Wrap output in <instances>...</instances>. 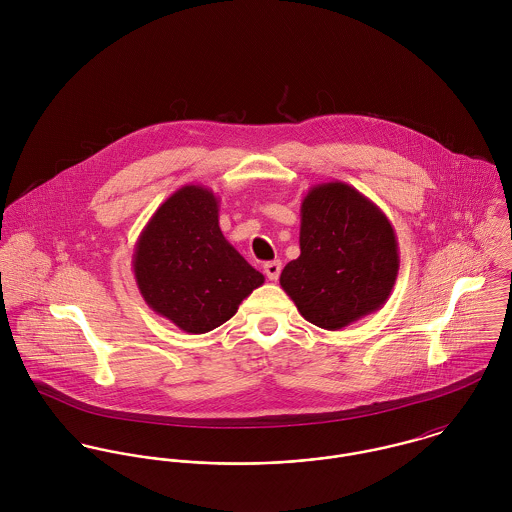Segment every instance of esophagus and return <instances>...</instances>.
Masks as SVG:
<instances>
[{
	"label": "esophagus",
	"mask_w": 512,
	"mask_h": 512,
	"mask_svg": "<svg viewBox=\"0 0 512 512\" xmlns=\"http://www.w3.org/2000/svg\"><path fill=\"white\" fill-rule=\"evenodd\" d=\"M264 272H266V276H268L270 282H278L280 272H282V262H280V260L266 262V264H264Z\"/></svg>",
	"instance_id": "esophagus-1"
}]
</instances>
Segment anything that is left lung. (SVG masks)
<instances>
[{
	"label": "left lung",
	"instance_id": "8db88e82",
	"mask_svg": "<svg viewBox=\"0 0 512 512\" xmlns=\"http://www.w3.org/2000/svg\"><path fill=\"white\" fill-rule=\"evenodd\" d=\"M299 213L301 254L280 276L297 311L327 331L378 311L400 270L398 240L388 217L343 181L313 185Z\"/></svg>",
	"mask_w": 512,
	"mask_h": 512
}]
</instances>
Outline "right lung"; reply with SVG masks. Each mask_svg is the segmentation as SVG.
<instances>
[{
    "label": "right lung",
    "instance_id": "add662e5",
    "mask_svg": "<svg viewBox=\"0 0 512 512\" xmlns=\"http://www.w3.org/2000/svg\"><path fill=\"white\" fill-rule=\"evenodd\" d=\"M147 305L181 331L201 335L228 321L264 284L219 226V197L185 185L147 220L132 256Z\"/></svg>",
    "mask_w": 512,
    "mask_h": 512
}]
</instances>
